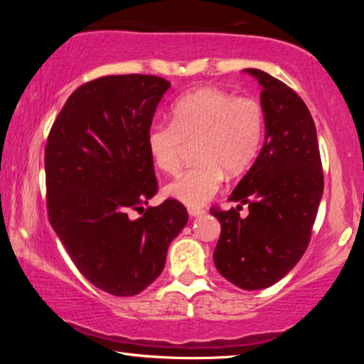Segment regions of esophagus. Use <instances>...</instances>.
Instances as JSON below:
<instances>
[{"label":"esophagus","instance_id":"1","mask_svg":"<svg viewBox=\"0 0 364 364\" xmlns=\"http://www.w3.org/2000/svg\"><path fill=\"white\" fill-rule=\"evenodd\" d=\"M188 213H189V217H199V215L204 213V210L199 207H188Z\"/></svg>","mask_w":364,"mask_h":364}]
</instances>
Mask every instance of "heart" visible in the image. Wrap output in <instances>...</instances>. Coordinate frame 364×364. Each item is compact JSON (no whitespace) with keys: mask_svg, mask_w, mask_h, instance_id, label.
Returning <instances> with one entry per match:
<instances>
[{"mask_svg":"<svg viewBox=\"0 0 364 364\" xmlns=\"http://www.w3.org/2000/svg\"><path fill=\"white\" fill-rule=\"evenodd\" d=\"M264 112L255 97L199 88L171 107V123H154L146 146L154 165L173 175L181 165L184 143H196V167L165 188V194L189 207L207 204L218 193L225 171L236 176L247 170L262 149Z\"/></svg>","mask_w":364,"mask_h":364,"instance_id":"heart-1","label":"heart"}]
</instances>
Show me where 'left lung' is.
Segmentation results:
<instances>
[{"instance_id": "1", "label": "left lung", "mask_w": 364, "mask_h": 364, "mask_svg": "<svg viewBox=\"0 0 364 364\" xmlns=\"http://www.w3.org/2000/svg\"><path fill=\"white\" fill-rule=\"evenodd\" d=\"M262 86L264 141L230 199L238 210L212 208L221 232L213 252L220 274L245 291H260L284 278L305 254L319 202L323 168L315 122L299 95L278 78L245 69Z\"/></svg>"}]
</instances>
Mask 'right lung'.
<instances>
[{"label": "right lung", "instance_id": "right-lung-1", "mask_svg": "<svg viewBox=\"0 0 364 364\" xmlns=\"http://www.w3.org/2000/svg\"><path fill=\"white\" fill-rule=\"evenodd\" d=\"M170 82L109 75L69 96L45 151L49 223L91 284L119 297L143 292L164 271L188 212L168 199L132 220L156 194L146 134Z\"/></svg>", "mask_w": 364, "mask_h": 364}]
</instances>
